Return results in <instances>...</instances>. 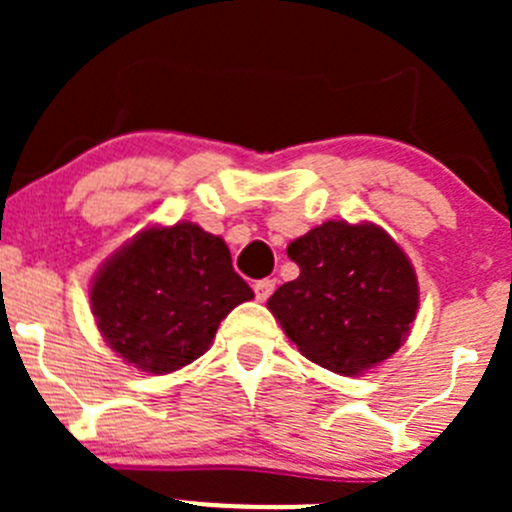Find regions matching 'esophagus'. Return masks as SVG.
<instances>
[{
  "mask_svg": "<svg viewBox=\"0 0 512 512\" xmlns=\"http://www.w3.org/2000/svg\"><path fill=\"white\" fill-rule=\"evenodd\" d=\"M272 292H275V280H270V277H265V280L255 282V297L260 299V302L270 299Z\"/></svg>",
  "mask_w": 512,
  "mask_h": 512,
  "instance_id": "esophagus-1",
  "label": "esophagus"
}]
</instances>
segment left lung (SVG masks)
<instances>
[{"mask_svg": "<svg viewBox=\"0 0 512 512\" xmlns=\"http://www.w3.org/2000/svg\"><path fill=\"white\" fill-rule=\"evenodd\" d=\"M299 277L267 307L314 364L356 376L389 359L409 334L418 282L409 257L379 225L344 220L289 242Z\"/></svg>", "mask_w": 512, "mask_h": 512, "instance_id": "1", "label": "left lung"}]
</instances>
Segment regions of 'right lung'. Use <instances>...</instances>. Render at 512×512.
Masks as SVG:
<instances>
[{
  "instance_id": "obj_1",
  "label": "right lung",
  "mask_w": 512,
  "mask_h": 512,
  "mask_svg": "<svg viewBox=\"0 0 512 512\" xmlns=\"http://www.w3.org/2000/svg\"><path fill=\"white\" fill-rule=\"evenodd\" d=\"M252 297L223 237L193 223L138 232L91 285L98 332L148 374H170L203 356L220 322Z\"/></svg>"
}]
</instances>
